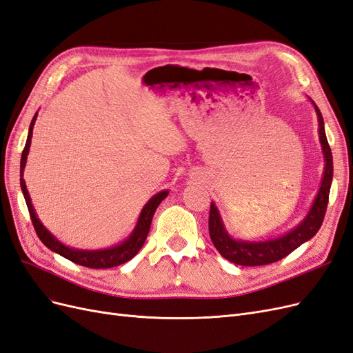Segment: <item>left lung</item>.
<instances>
[{
    "instance_id": "1",
    "label": "left lung",
    "mask_w": 353,
    "mask_h": 353,
    "mask_svg": "<svg viewBox=\"0 0 353 353\" xmlns=\"http://www.w3.org/2000/svg\"><path fill=\"white\" fill-rule=\"evenodd\" d=\"M309 100L314 104L318 116V135L324 156V172L318 194L315 196V200L311 209H309L307 215L299 222L293 230L287 231L283 236H279L275 239L259 241L231 237L225 225H223L218 206L215 205V201H212L209 212L210 239L216 250L223 256V258L232 263L241 266H259L280 261L285 258L287 254H290L293 250H296L299 245L306 243L307 240H311L323 225L331 181H333V156H331V148L325 137L323 114L319 112L318 105L312 101V99Z\"/></svg>"
}]
</instances>
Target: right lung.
<instances>
[{
	"label": "right lung",
	"instance_id": "right-lung-1",
	"mask_svg": "<svg viewBox=\"0 0 353 353\" xmlns=\"http://www.w3.org/2000/svg\"><path fill=\"white\" fill-rule=\"evenodd\" d=\"M37 116H38V113H35L34 119H32V122H30L28 140H26V144L23 148L22 159H20V187H22V193L26 200V205H28V209L30 213V219H32V223H34L39 240L44 243L50 250L59 253L60 256H63V258H66L74 263L87 266V268H94V270L113 268V266L122 265L128 261H131L143 248V244L147 239L148 230H150V225H152V219H153L154 212L160 203H162V200H165L168 197L169 190L159 191L157 194H154L150 200L145 203L141 213H140V216H138L135 228L130 234V237L125 239L122 243L114 244V245H112V248H108V249H100V250H82V249L69 248V245L63 244L60 240H57L54 236H52V234L44 225H42V222L39 221L37 212L34 209V205H32V200H30V196H29L28 188H26V183L23 179V172H25L26 160H28V154H29V147H30V141H32V131H34Z\"/></svg>",
	"mask_w": 353,
	"mask_h": 353
}]
</instances>
